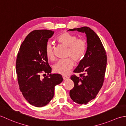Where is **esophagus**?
<instances>
[{"instance_id":"1","label":"esophagus","mask_w":126,"mask_h":126,"mask_svg":"<svg viewBox=\"0 0 126 126\" xmlns=\"http://www.w3.org/2000/svg\"><path fill=\"white\" fill-rule=\"evenodd\" d=\"M63 80H66V79H67L69 78V77L68 76H63Z\"/></svg>"}]
</instances>
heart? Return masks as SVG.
<instances>
[{"mask_svg":"<svg viewBox=\"0 0 126 126\" xmlns=\"http://www.w3.org/2000/svg\"><path fill=\"white\" fill-rule=\"evenodd\" d=\"M57 41L60 44L68 47L67 56L72 58H67L60 60L53 67L55 73L63 75L68 74L74 66V61L79 63L83 60L86 50V42L84 38H78L76 35L67 32H63L56 38ZM46 54L50 60L55 59L52 45L48 43L46 46Z\"/></svg>","mask_w":126,"mask_h":126,"instance_id":"1","label":"heart"}]
</instances>
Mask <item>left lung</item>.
I'll list each match as a JSON object with an SVG mask.
<instances>
[{
  "instance_id": "obj_1",
  "label": "left lung",
  "mask_w": 126,
  "mask_h": 126,
  "mask_svg": "<svg viewBox=\"0 0 126 126\" xmlns=\"http://www.w3.org/2000/svg\"><path fill=\"white\" fill-rule=\"evenodd\" d=\"M69 30H77L86 35L88 47L85 55L74 71L80 74L79 77L71 76L74 87L70 91L73 102L86 104L95 98L103 84L107 63L106 52L98 35L90 28L83 27Z\"/></svg>"
}]
</instances>
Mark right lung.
I'll use <instances>...</instances> for the list:
<instances>
[{
	"label": "right lung",
	"mask_w": 126,
	"mask_h": 126,
	"mask_svg": "<svg viewBox=\"0 0 126 126\" xmlns=\"http://www.w3.org/2000/svg\"><path fill=\"white\" fill-rule=\"evenodd\" d=\"M53 34L49 30L32 31L22 42L17 54L16 68L20 91L36 107L48 104L54 97L55 86L63 80L61 74H51L46 54V46ZM41 75L45 77L42 79Z\"/></svg>",
	"instance_id": "right-lung-1"
}]
</instances>
